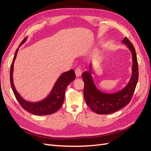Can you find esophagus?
Masks as SVG:
<instances>
[{"mask_svg":"<svg viewBox=\"0 0 151 151\" xmlns=\"http://www.w3.org/2000/svg\"><path fill=\"white\" fill-rule=\"evenodd\" d=\"M75 73H76V75L77 77H80L81 75H82V73H83V71H82V70L81 69V68L79 67L77 68L76 70H75Z\"/></svg>","mask_w":151,"mask_h":151,"instance_id":"obj_1","label":"esophagus"}]
</instances>
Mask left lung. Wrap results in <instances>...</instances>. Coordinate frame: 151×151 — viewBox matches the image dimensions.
<instances>
[{"label": "left lung", "instance_id": "obj_1", "mask_svg": "<svg viewBox=\"0 0 151 151\" xmlns=\"http://www.w3.org/2000/svg\"><path fill=\"white\" fill-rule=\"evenodd\" d=\"M127 45L132 55V73L131 78L127 86L115 93L107 94L100 91L96 87L91 76V64L89 70L82 74L84 82V96L85 101L91 110L98 114H111L119 110L129 104L134 94L139 79V67L135 50L127 38L122 40Z\"/></svg>", "mask_w": 151, "mask_h": 151}]
</instances>
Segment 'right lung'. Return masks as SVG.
Instances as JSON below:
<instances>
[{
  "label": "right lung",
  "instance_id": "1",
  "mask_svg": "<svg viewBox=\"0 0 151 151\" xmlns=\"http://www.w3.org/2000/svg\"><path fill=\"white\" fill-rule=\"evenodd\" d=\"M26 40L27 37L22 40L19 47L26 42ZM18 50H19V48L16 51L14 57L12 62L11 63L10 71V81L11 88L17 101L19 102L21 106L26 111L36 115H47L57 111L60 108L63 104V101H64L65 91L66 88L72 81L76 79L74 70L71 69L62 74L61 76L58 78L55 84H54L51 92L46 98L38 102L28 101L21 96L20 94L16 91L14 85L12 75L14 70V63L16 60Z\"/></svg>",
  "mask_w": 151,
  "mask_h": 151
}]
</instances>
